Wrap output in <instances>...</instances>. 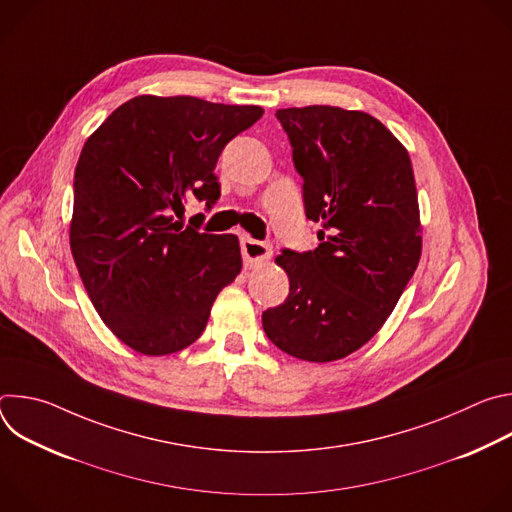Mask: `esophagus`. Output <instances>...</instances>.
Listing matches in <instances>:
<instances>
[{"label":"esophagus","instance_id":"esophagus-1","mask_svg":"<svg viewBox=\"0 0 512 512\" xmlns=\"http://www.w3.org/2000/svg\"><path fill=\"white\" fill-rule=\"evenodd\" d=\"M241 253H243V261H245V267L253 269V267H259L261 263H265L273 249L269 243H263V241H255L251 237H243L241 239Z\"/></svg>","mask_w":512,"mask_h":512}]
</instances>
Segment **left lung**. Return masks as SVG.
<instances>
[{"instance_id": "left-lung-1", "label": "left lung", "mask_w": 512, "mask_h": 512, "mask_svg": "<svg viewBox=\"0 0 512 512\" xmlns=\"http://www.w3.org/2000/svg\"><path fill=\"white\" fill-rule=\"evenodd\" d=\"M304 178L314 251L283 249L287 300L263 312L283 352L332 362L367 344L395 310L421 257L415 178L405 145L373 115L330 105L279 109Z\"/></svg>"}]
</instances>
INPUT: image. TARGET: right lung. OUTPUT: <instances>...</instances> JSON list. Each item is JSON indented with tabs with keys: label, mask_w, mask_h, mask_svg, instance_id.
Segmentation results:
<instances>
[{
	"label": "right lung",
	"mask_w": 512,
	"mask_h": 512,
	"mask_svg": "<svg viewBox=\"0 0 512 512\" xmlns=\"http://www.w3.org/2000/svg\"><path fill=\"white\" fill-rule=\"evenodd\" d=\"M257 105L139 95L87 139L75 170L70 251L105 326L129 348L164 356L190 346L241 273L235 235L182 229L196 196H221L225 145L261 119Z\"/></svg>",
	"instance_id": "1"
}]
</instances>
